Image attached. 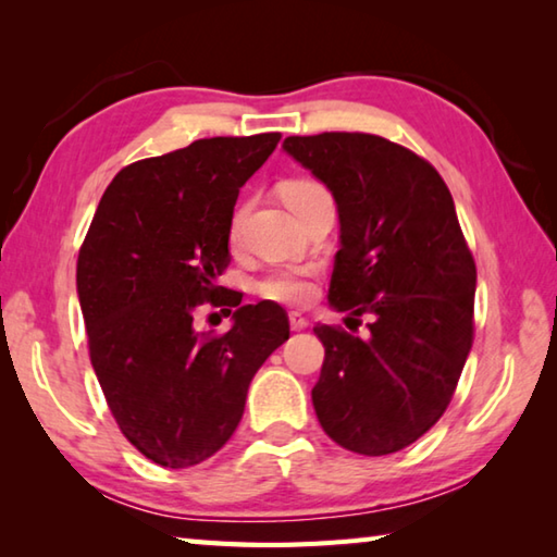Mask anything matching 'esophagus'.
I'll use <instances>...</instances> for the list:
<instances>
[{
	"label": "esophagus",
	"mask_w": 557,
	"mask_h": 557,
	"mask_svg": "<svg viewBox=\"0 0 557 557\" xmlns=\"http://www.w3.org/2000/svg\"><path fill=\"white\" fill-rule=\"evenodd\" d=\"M307 326H309V322H307L305 314L289 312V329H292V332H305Z\"/></svg>",
	"instance_id": "esophagus-1"
}]
</instances>
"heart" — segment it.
Masks as SVG:
<instances>
[{
    "mask_svg": "<svg viewBox=\"0 0 557 557\" xmlns=\"http://www.w3.org/2000/svg\"><path fill=\"white\" fill-rule=\"evenodd\" d=\"M319 196H326V188L317 182H309V178H297V182L282 186V199H285L292 211L301 209V206L319 199ZM240 219L243 211H235L231 221L233 233L238 231ZM258 292L268 299L285 301V305H299V301H307L312 297V282H309L307 270H277L270 272V275L260 282Z\"/></svg>",
    "mask_w": 557,
    "mask_h": 557,
    "instance_id": "1",
    "label": "heart"
}]
</instances>
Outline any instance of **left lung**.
<instances>
[{
  "mask_svg": "<svg viewBox=\"0 0 557 557\" xmlns=\"http://www.w3.org/2000/svg\"><path fill=\"white\" fill-rule=\"evenodd\" d=\"M332 191L342 225L329 307L371 314V336L317 324L319 425L366 457L412 445L447 410L474 334V258L447 184L410 149L363 132L287 137Z\"/></svg>",
  "mask_w": 557,
  "mask_h": 557,
  "instance_id": "left-lung-1",
  "label": "left lung"
}]
</instances>
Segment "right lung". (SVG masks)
<instances>
[{
	"label": "right lung",
	"instance_id": "obj_1",
	"mask_svg": "<svg viewBox=\"0 0 557 557\" xmlns=\"http://www.w3.org/2000/svg\"><path fill=\"white\" fill-rule=\"evenodd\" d=\"M280 132L196 139L112 178L78 256L90 363L132 445L154 465L213 457L238 428L252 375L289 338L272 301L235 307L221 336L194 329L219 295L240 186L275 152ZM231 314V309H228Z\"/></svg>",
	"mask_w": 557,
	"mask_h": 557
}]
</instances>
